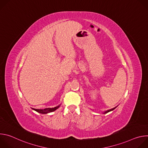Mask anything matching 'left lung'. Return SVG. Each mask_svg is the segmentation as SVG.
Masks as SVG:
<instances>
[{
    "instance_id": "1",
    "label": "left lung",
    "mask_w": 148,
    "mask_h": 148,
    "mask_svg": "<svg viewBox=\"0 0 148 148\" xmlns=\"http://www.w3.org/2000/svg\"><path fill=\"white\" fill-rule=\"evenodd\" d=\"M116 107H115L114 108H112V109H111V110H107V111H105V112H103V114H107V113H108V112H110V111H113L114 110H115Z\"/></svg>"
}]
</instances>
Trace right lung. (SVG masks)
Here are the masks:
<instances>
[{
	"label": "right lung",
	"mask_w": 148,
	"mask_h": 148,
	"mask_svg": "<svg viewBox=\"0 0 148 148\" xmlns=\"http://www.w3.org/2000/svg\"><path fill=\"white\" fill-rule=\"evenodd\" d=\"M60 105L61 104H60L59 105H58V106H57L56 107H54V108H45V109H43V110H41V109L38 110V109H34V108H32V109L33 110L36 111V112H38V113L43 114H48V113H50V112H53V111H56V110H57L60 107Z\"/></svg>",
	"instance_id": "obj_1"
}]
</instances>
